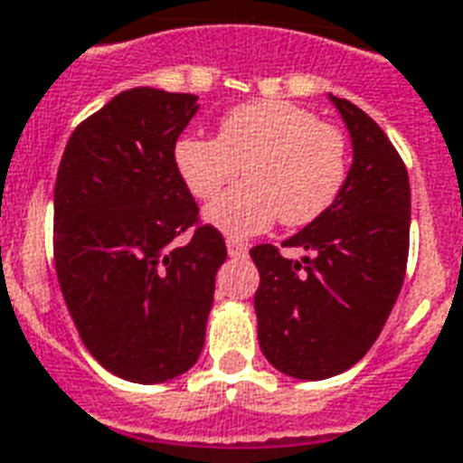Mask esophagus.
Masks as SVG:
<instances>
[{
	"label": "esophagus",
	"instance_id": "esophagus-1",
	"mask_svg": "<svg viewBox=\"0 0 463 463\" xmlns=\"http://www.w3.org/2000/svg\"><path fill=\"white\" fill-rule=\"evenodd\" d=\"M227 251L232 259H244L246 253H249V249H246V244H241V241L227 239Z\"/></svg>",
	"mask_w": 463,
	"mask_h": 463
}]
</instances>
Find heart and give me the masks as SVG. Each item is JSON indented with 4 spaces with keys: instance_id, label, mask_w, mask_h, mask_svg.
<instances>
[{
    "instance_id": "obj_1",
    "label": "heart",
    "mask_w": 463,
    "mask_h": 463,
    "mask_svg": "<svg viewBox=\"0 0 463 463\" xmlns=\"http://www.w3.org/2000/svg\"><path fill=\"white\" fill-rule=\"evenodd\" d=\"M173 156L200 200L214 197L244 168L249 183L204 210L212 227L234 239L260 234L278 217L285 227L310 224L329 210L346 178L342 131L280 99L239 104L222 117L217 138L187 134Z\"/></svg>"
}]
</instances>
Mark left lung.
Segmentation results:
<instances>
[{
	"mask_svg": "<svg viewBox=\"0 0 463 463\" xmlns=\"http://www.w3.org/2000/svg\"><path fill=\"white\" fill-rule=\"evenodd\" d=\"M349 128L354 161L325 214L276 246L251 249L259 344L270 366L300 381L336 376L376 342L405 278L410 183L383 128L349 99L329 95Z\"/></svg>",
	"mask_w": 463,
	"mask_h": 463,
	"instance_id": "8db88e82",
	"label": "left lung"
}]
</instances>
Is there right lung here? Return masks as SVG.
<instances>
[{
  "mask_svg": "<svg viewBox=\"0 0 463 463\" xmlns=\"http://www.w3.org/2000/svg\"><path fill=\"white\" fill-rule=\"evenodd\" d=\"M197 97L134 87L75 131L53 194L55 273L90 354L131 383H165L194 366L227 260L217 229L175 168ZM195 227L185 247L175 239Z\"/></svg>",
  "mask_w": 463,
  "mask_h": 463,
  "instance_id": "obj_1",
  "label": "right lung"
}]
</instances>
